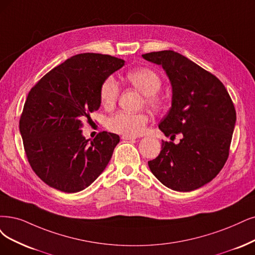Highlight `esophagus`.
I'll return each mask as SVG.
<instances>
[{
    "instance_id": "1",
    "label": "esophagus",
    "mask_w": 255,
    "mask_h": 255,
    "mask_svg": "<svg viewBox=\"0 0 255 255\" xmlns=\"http://www.w3.org/2000/svg\"><path fill=\"white\" fill-rule=\"evenodd\" d=\"M122 138H123V139H125V140H133V139H135L136 137H135V136H133V135H126V134H123V135H122Z\"/></svg>"
}]
</instances>
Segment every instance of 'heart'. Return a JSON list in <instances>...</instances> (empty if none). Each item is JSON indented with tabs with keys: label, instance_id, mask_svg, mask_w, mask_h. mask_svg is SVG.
<instances>
[{
	"label": "heart",
	"instance_id": "b5f03b06",
	"mask_svg": "<svg viewBox=\"0 0 255 255\" xmlns=\"http://www.w3.org/2000/svg\"><path fill=\"white\" fill-rule=\"evenodd\" d=\"M128 83L136 90L144 94L145 104L153 110H163L167 101L165 97L159 94L162 88L163 79L155 70L147 67L131 70L126 74ZM121 92L120 85L113 77H108L103 81L100 87V101L102 106L106 109L115 107ZM149 122L148 115L144 112L131 113L120 111L110 117L107 121V128L113 132L138 135L144 132Z\"/></svg>",
	"mask_w": 255,
	"mask_h": 255
}]
</instances>
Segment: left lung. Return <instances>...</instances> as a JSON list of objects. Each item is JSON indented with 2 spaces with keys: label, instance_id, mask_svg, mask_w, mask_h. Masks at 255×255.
Returning <instances> with one entry per match:
<instances>
[{
  "label": "left lung",
  "instance_id": "1",
  "mask_svg": "<svg viewBox=\"0 0 255 255\" xmlns=\"http://www.w3.org/2000/svg\"><path fill=\"white\" fill-rule=\"evenodd\" d=\"M162 65L172 85V106L159 123L166 136L150 170L166 187L188 192L212 181L229 156L237 112L223 83L211 72L172 50L142 54Z\"/></svg>",
  "mask_w": 255,
  "mask_h": 255
}]
</instances>
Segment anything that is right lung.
Returning <instances> with one entry per match:
<instances>
[{
  "label": "right lung",
  "mask_w": 255,
  "mask_h": 255,
  "mask_svg": "<svg viewBox=\"0 0 255 255\" xmlns=\"http://www.w3.org/2000/svg\"><path fill=\"white\" fill-rule=\"evenodd\" d=\"M124 63L108 54H77L28 93L20 118L25 153L35 174L54 189L79 192L108 165L120 136L102 131L89 143L80 128L100 108L103 81Z\"/></svg>",
  "instance_id": "add662e5"
}]
</instances>
